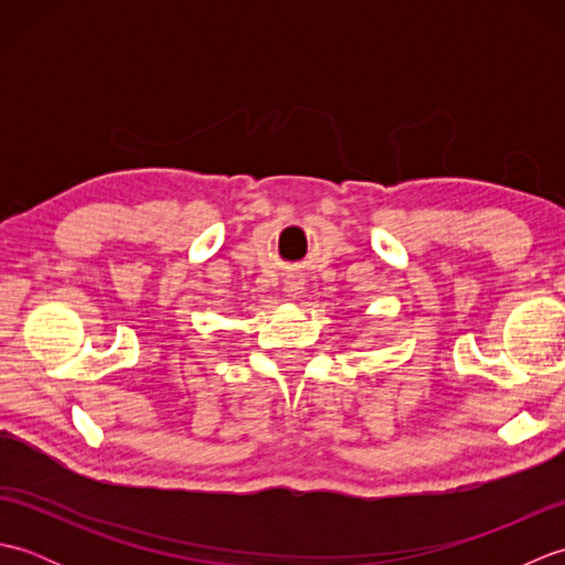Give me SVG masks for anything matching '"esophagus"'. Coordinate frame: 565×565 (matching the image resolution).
Here are the masks:
<instances>
[{"label": "esophagus", "mask_w": 565, "mask_h": 565, "mask_svg": "<svg viewBox=\"0 0 565 565\" xmlns=\"http://www.w3.org/2000/svg\"><path fill=\"white\" fill-rule=\"evenodd\" d=\"M286 294H289L291 298H296L298 294H301V286H298V284H289V286H286Z\"/></svg>", "instance_id": "obj_1"}]
</instances>
